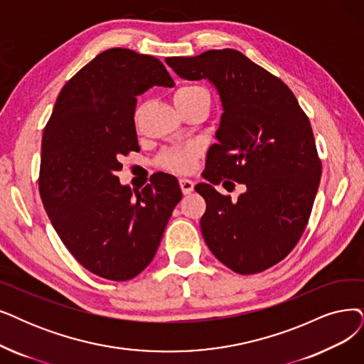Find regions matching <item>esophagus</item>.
Listing matches in <instances>:
<instances>
[{
    "label": "esophagus",
    "mask_w": 364,
    "mask_h": 364,
    "mask_svg": "<svg viewBox=\"0 0 364 364\" xmlns=\"http://www.w3.org/2000/svg\"><path fill=\"white\" fill-rule=\"evenodd\" d=\"M179 185H181V190H182V193L185 196L186 194H191L194 191V182L190 181V179H181Z\"/></svg>",
    "instance_id": "1"
}]
</instances>
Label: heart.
<instances>
[{
    "label": "heart",
    "mask_w": 364,
    "mask_h": 364,
    "mask_svg": "<svg viewBox=\"0 0 364 364\" xmlns=\"http://www.w3.org/2000/svg\"><path fill=\"white\" fill-rule=\"evenodd\" d=\"M201 95L209 97L206 90L201 88V86L186 85L179 88L176 94H174V103H176V106H181L182 103H188V101H193ZM197 155H198V149L196 144H186V146H182V148H173L166 151L161 156H159L158 163L159 166L173 173H188L194 168Z\"/></svg>",
    "instance_id": "1"
}]
</instances>
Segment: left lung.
<instances>
[{
	"label": "left lung",
	"instance_id": "1",
	"mask_svg": "<svg viewBox=\"0 0 364 364\" xmlns=\"http://www.w3.org/2000/svg\"><path fill=\"white\" fill-rule=\"evenodd\" d=\"M182 79L209 80L220 95V128L196 191L206 200L201 235L232 272L252 274L279 263L306 228L321 179L308 116L291 90L235 49L167 58ZM230 178L247 186L231 202L213 186Z\"/></svg>",
	"mask_w": 364,
	"mask_h": 364
}]
</instances>
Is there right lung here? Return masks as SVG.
<instances>
[{"instance_id":"right-lung-1","label":"right lung","mask_w":364,"mask_h":364,"mask_svg":"<svg viewBox=\"0 0 364 364\" xmlns=\"http://www.w3.org/2000/svg\"><path fill=\"white\" fill-rule=\"evenodd\" d=\"M152 86H174L155 56L101 52L64 85L43 132V206L71 255L110 281L133 279L149 266L182 198L171 174L155 173L141 191L116 176L119 158L140 151L137 95Z\"/></svg>"}]
</instances>
